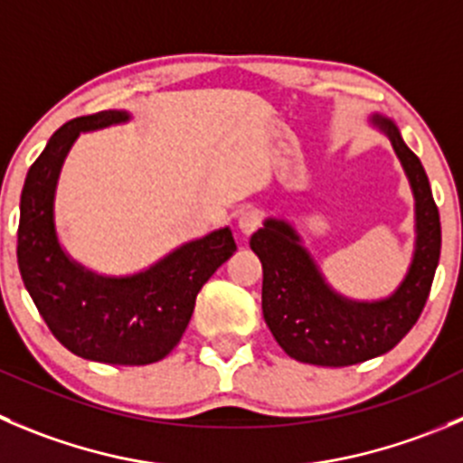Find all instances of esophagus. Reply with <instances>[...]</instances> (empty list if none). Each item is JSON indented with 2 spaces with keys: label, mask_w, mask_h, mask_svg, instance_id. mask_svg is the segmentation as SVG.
<instances>
[{
  "label": "esophagus",
  "mask_w": 463,
  "mask_h": 463,
  "mask_svg": "<svg viewBox=\"0 0 463 463\" xmlns=\"http://www.w3.org/2000/svg\"><path fill=\"white\" fill-rule=\"evenodd\" d=\"M259 227H261V218H259V213H254V211H243V213H239V229L245 236L254 234Z\"/></svg>",
  "instance_id": "1"
}]
</instances>
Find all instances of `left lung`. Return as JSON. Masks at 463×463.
Listing matches in <instances>:
<instances>
[{
    "label": "left lung",
    "instance_id": "1",
    "mask_svg": "<svg viewBox=\"0 0 463 463\" xmlns=\"http://www.w3.org/2000/svg\"><path fill=\"white\" fill-rule=\"evenodd\" d=\"M391 138L416 197V252L402 284L380 302H352L325 284L318 266L284 220H266L250 239L263 266L261 307L284 352L314 366H352L398 345L420 318L441 254V220L420 158L398 127L373 116Z\"/></svg>",
    "mask_w": 463,
    "mask_h": 463
}]
</instances>
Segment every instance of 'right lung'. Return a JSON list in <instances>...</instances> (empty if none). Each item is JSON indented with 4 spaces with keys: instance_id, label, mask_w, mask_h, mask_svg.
<instances>
[{
    "instance_id": "obj_1",
    "label": "right lung",
    "mask_w": 463,
    "mask_h": 463,
    "mask_svg": "<svg viewBox=\"0 0 463 463\" xmlns=\"http://www.w3.org/2000/svg\"><path fill=\"white\" fill-rule=\"evenodd\" d=\"M127 120L125 111H99L65 122L52 136L22 188L17 266L43 320L70 352L113 366H145L173 352L197 293L236 243L227 227L218 229L131 277L95 275L61 250L54 193L70 147L81 131Z\"/></svg>"
}]
</instances>
